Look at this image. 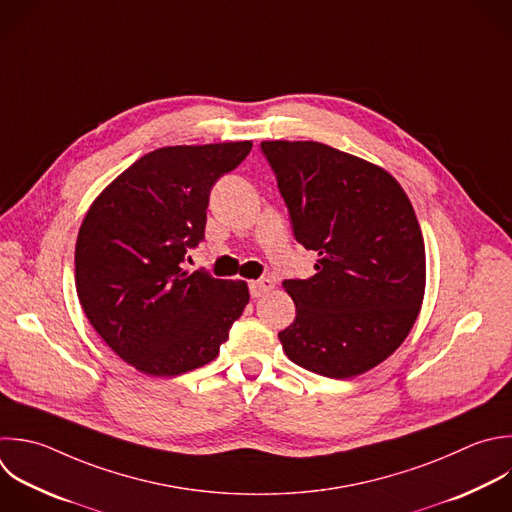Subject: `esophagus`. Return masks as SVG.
I'll return each instance as SVG.
<instances>
[{
    "label": "esophagus",
    "mask_w": 512,
    "mask_h": 512,
    "mask_svg": "<svg viewBox=\"0 0 512 512\" xmlns=\"http://www.w3.org/2000/svg\"><path fill=\"white\" fill-rule=\"evenodd\" d=\"M274 288V282L270 278H262V280H254L250 282V294L252 298H260L264 294H268Z\"/></svg>",
    "instance_id": "esophagus-1"
}]
</instances>
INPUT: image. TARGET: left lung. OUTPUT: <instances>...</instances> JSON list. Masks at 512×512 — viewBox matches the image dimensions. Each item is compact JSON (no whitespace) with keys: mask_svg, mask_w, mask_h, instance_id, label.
<instances>
[{"mask_svg":"<svg viewBox=\"0 0 512 512\" xmlns=\"http://www.w3.org/2000/svg\"><path fill=\"white\" fill-rule=\"evenodd\" d=\"M294 238L318 252L316 274L284 280L294 322L286 356L328 378L386 360L414 326L426 284L424 240L402 186L380 166L320 142H262Z\"/></svg>","mask_w":512,"mask_h":512,"instance_id":"obj_1","label":"left lung"}]
</instances>
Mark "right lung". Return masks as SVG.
Instances as JSON below:
<instances>
[{
  "label": "right lung",
  "instance_id": "1",
  "mask_svg": "<svg viewBox=\"0 0 512 512\" xmlns=\"http://www.w3.org/2000/svg\"><path fill=\"white\" fill-rule=\"evenodd\" d=\"M252 142L168 146L124 170L90 206L76 290L104 342L136 370L178 376L212 362L250 300L244 280L182 268L204 240L210 190Z\"/></svg>",
  "mask_w": 512,
  "mask_h": 512
}]
</instances>
